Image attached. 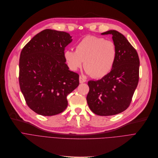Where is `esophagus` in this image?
Here are the masks:
<instances>
[{"label": "esophagus", "instance_id": "34e87169", "mask_svg": "<svg viewBox=\"0 0 158 158\" xmlns=\"http://www.w3.org/2000/svg\"><path fill=\"white\" fill-rule=\"evenodd\" d=\"M79 81H80V84H81V83H84V82H85L86 81V80L84 78H83L82 77H79Z\"/></svg>", "mask_w": 158, "mask_h": 158}]
</instances>
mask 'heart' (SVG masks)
I'll return each mask as SVG.
<instances>
[{
  "label": "heart",
  "instance_id": "obj_1",
  "mask_svg": "<svg viewBox=\"0 0 158 158\" xmlns=\"http://www.w3.org/2000/svg\"><path fill=\"white\" fill-rule=\"evenodd\" d=\"M64 56L71 71L80 68L84 61L86 73L93 78H101L111 71L116 60L117 49L114 42L87 35L77 44L75 51L67 49Z\"/></svg>",
  "mask_w": 158,
  "mask_h": 158
}]
</instances>
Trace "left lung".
Segmentation results:
<instances>
[{
	"label": "left lung",
	"mask_w": 158,
	"mask_h": 158,
	"mask_svg": "<svg viewBox=\"0 0 158 158\" xmlns=\"http://www.w3.org/2000/svg\"><path fill=\"white\" fill-rule=\"evenodd\" d=\"M112 35L117 49V57L111 71L102 79L88 81V106L99 116L121 113L130 106L139 81V59L125 37L116 30L102 35Z\"/></svg>",
	"instance_id": "left-lung-1"
}]
</instances>
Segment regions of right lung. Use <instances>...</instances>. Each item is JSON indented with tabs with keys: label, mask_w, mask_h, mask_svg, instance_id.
Returning <instances> with one entry per match:
<instances>
[{
	"label": "right lung",
	"mask_w": 158,
	"mask_h": 158,
	"mask_svg": "<svg viewBox=\"0 0 158 158\" xmlns=\"http://www.w3.org/2000/svg\"><path fill=\"white\" fill-rule=\"evenodd\" d=\"M72 42L69 33L45 29L22 49L19 60V85L27 106L42 116L61 113L67 96L79 85V74L65 64V48Z\"/></svg>",
	"instance_id": "right-lung-1"
}]
</instances>
